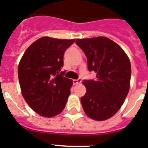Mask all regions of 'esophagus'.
Listing matches in <instances>:
<instances>
[{
	"label": "esophagus",
	"mask_w": 148,
	"mask_h": 148,
	"mask_svg": "<svg viewBox=\"0 0 148 148\" xmlns=\"http://www.w3.org/2000/svg\"><path fill=\"white\" fill-rule=\"evenodd\" d=\"M73 85H78L79 83L82 82V79H73Z\"/></svg>",
	"instance_id": "esophagus-1"
}]
</instances>
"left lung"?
<instances>
[{"instance_id":"8db88e82","label":"left lung","mask_w":148,"mask_h":148,"mask_svg":"<svg viewBox=\"0 0 148 148\" xmlns=\"http://www.w3.org/2000/svg\"><path fill=\"white\" fill-rule=\"evenodd\" d=\"M76 45L87 57L88 69L96 79L83 84L86 93L81 97L85 114L103 121L113 116L123 104L130 88L131 63L126 53L106 37L77 39Z\"/></svg>"}]
</instances>
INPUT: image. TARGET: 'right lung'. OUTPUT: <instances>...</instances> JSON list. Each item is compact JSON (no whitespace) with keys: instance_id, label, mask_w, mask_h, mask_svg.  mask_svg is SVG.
Wrapping results in <instances>:
<instances>
[{"instance_id":"1","label":"right lung","mask_w":148,"mask_h":148,"mask_svg":"<svg viewBox=\"0 0 148 148\" xmlns=\"http://www.w3.org/2000/svg\"><path fill=\"white\" fill-rule=\"evenodd\" d=\"M75 39L42 37L23 54L18 67L22 95L39 115L53 117L63 110L73 85L61 72L63 55Z\"/></svg>"}]
</instances>
